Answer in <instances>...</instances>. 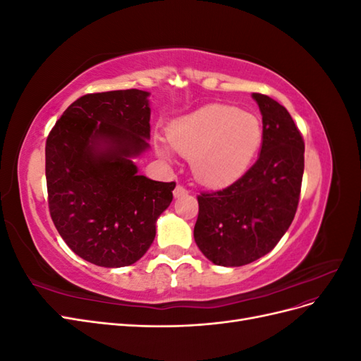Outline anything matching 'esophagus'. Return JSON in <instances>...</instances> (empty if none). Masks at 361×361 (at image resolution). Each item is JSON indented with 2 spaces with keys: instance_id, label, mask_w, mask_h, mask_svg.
<instances>
[{
  "instance_id": "1",
  "label": "esophagus",
  "mask_w": 361,
  "mask_h": 361,
  "mask_svg": "<svg viewBox=\"0 0 361 361\" xmlns=\"http://www.w3.org/2000/svg\"><path fill=\"white\" fill-rule=\"evenodd\" d=\"M188 194V191L185 190L182 185H178L176 188H174V191H173V195H174V199H179V197H183V195H187Z\"/></svg>"
}]
</instances>
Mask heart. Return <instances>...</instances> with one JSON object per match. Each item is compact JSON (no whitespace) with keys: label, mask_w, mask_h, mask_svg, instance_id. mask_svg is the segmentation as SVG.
Returning a JSON list of instances; mask_svg holds the SVG:
<instances>
[{"label":"heart","mask_w":361,"mask_h":361,"mask_svg":"<svg viewBox=\"0 0 361 361\" xmlns=\"http://www.w3.org/2000/svg\"><path fill=\"white\" fill-rule=\"evenodd\" d=\"M169 140L174 150L191 158L195 178L209 187H223L248 169L260 146L262 129L255 114L211 104L174 120ZM158 155L170 159L171 150L158 146Z\"/></svg>","instance_id":"heart-1"}]
</instances>
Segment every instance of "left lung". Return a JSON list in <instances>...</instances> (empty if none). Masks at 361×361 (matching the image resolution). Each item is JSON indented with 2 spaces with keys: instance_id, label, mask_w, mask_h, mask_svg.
<instances>
[{
  "instance_id": "1",
  "label": "left lung",
  "mask_w": 361,
  "mask_h": 361,
  "mask_svg": "<svg viewBox=\"0 0 361 361\" xmlns=\"http://www.w3.org/2000/svg\"><path fill=\"white\" fill-rule=\"evenodd\" d=\"M262 114L257 161L231 187L199 195L194 241L212 264L243 267L277 245L300 200L304 141L290 114L267 94L253 93Z\"/></svg>"
}]
</instances>
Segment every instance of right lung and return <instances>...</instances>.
<instances>
[{
	"label": "right lung",
	"instance_id": "right-lung-1",
	"mask_svg": "<svg viewBox=\"0 0 361 361\" xmlns=\"http://www.w3.org/2000/svg\"><path fill=\"white\" fill-rule=\"evenodd\" d=\"M149 92L130 89L76 99L47 140L48 203L75 255L122 268L145 256L174 182L138 174L134 159L150 147Z\"/></svg>",
	"mask_w": 361,
	"mask_h": 361
}]
</instances>
